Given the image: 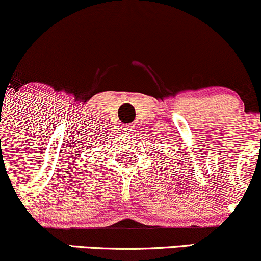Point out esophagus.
Wrapping results in <instances>:
<instances>
[{
    "label": "esophagus",
    "instance_id": "1",
    "mask_svg": "<svg viewBox=\"0 0 261 261\" xmlns=\"http://www.w3.org/2000/svg\"><path fill=\"white\" fill-rule=\"evenodd\" d=\"M123 130H124V133L125 134H133L134 133V127H133V124H125V125H123Z\"/></svg>",
    "mask_w": 261,
    "mask_h": 261
}]
</instances>
